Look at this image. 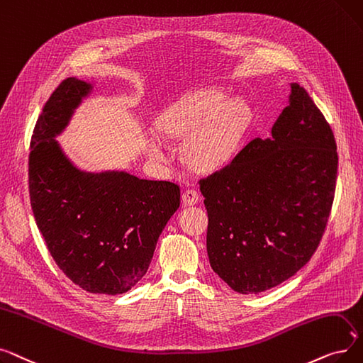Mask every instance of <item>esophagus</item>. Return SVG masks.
Masks as SVG:
<instances>
[{"mask_svg": "<svg viewBox=\"0 0 363 363\" xmlns=\"http://www.w3.org/2000/svg\"><path fill=\"white\" fill-rule=\"evenodd\" d=\"M182 199H183V203L186 206H191V205H195L199 201V195H198L196 191H194V189H187V191L183 192Z\"/></svg>", "mask_w": 363, "mask_h": 363, "instance_id": "1", "label": "esophagus"}]
</instances>
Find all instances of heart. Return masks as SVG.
Here are the masks:
<instances>
[{
    "label": "heart",
    "instance_id": "obj_1",
    "mask_svg": "<svg viewBox=\"0 0 363 363\" xmlns=\"http://www.w3.org/2000/svg\"><path fill=\"white\" fill-rule=\"evenodd\" d=\"M247 119L248 108L244 101L230 100L223 91L199 90L161 111L157 128L169 139H189V164L202 171H213L233 157ZM149 153L161 162L168 157L160 140L150 142Z\"/></svg>",
    "mask_w": 363,
    "mask_h": 363
}]
</instances>
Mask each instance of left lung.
<instances>
[{
    "label": "left lung",
    "instance_id": "1",
    "mask_svg": "<svg viewBox=\"0 0 363 363\" xmlns=\"http://www.w3.org/2000/svg\"><path fill=\"white\" fill-rule=\"evenodd\" d=\"M288 106L267 139L199 182L213 270L239 294L294 276L316 251L335 192L337 146L307 91L291 82Z\"/></svg>",
    "mask_w": 363,
    "mask_h": 363
}]
</instances>
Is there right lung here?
I'll return each instance as SVG.
<instances>
[{"label":"right lung","mask_w":363,"mask_h":363,"mask_svg":"<svg viewBox=\"0 0 363 363\" xmlns=\"http://www.w3.org/2000/svg\"><path fill=\"white\" fill-rule=\"evenodd\" d=\"M97 91L71 77L51 94L30 140L29 194L48 251L74 284L116 296L146 274L158 238L180 206V189L125 169L79 167L57 137Z\"/></svg>","instance_id":"1"}]
</instances>
